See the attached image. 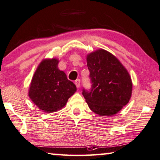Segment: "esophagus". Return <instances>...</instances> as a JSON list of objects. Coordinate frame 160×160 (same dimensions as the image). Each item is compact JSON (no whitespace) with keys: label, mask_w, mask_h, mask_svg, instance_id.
Returning a JSON list of instances; mask_svg holds the SVG:
<instances>
[{"label":"esophagus","mask_w":160,"mask_h":160,"mask_svg":"<svg viewBox=\"0 0 160 160\" xmlns=\"http://www.w3.org/2000/svg\"><path fill=\"white\" fill-rule=\"evenodd\" d=\"M75 84L76 85V87L78 88H80V79H78L75 81Z\"/></svg>","instance_id":"obj_1"}]
</instances>
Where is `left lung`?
Returning <instances> with one entry per match:
<instances>
[{"mask_svg": "<svg viewBox=\"0 0 160 160\" xmlns=\"http://www.w3.org/2000/svg\"><path fill=\"white\" fill-rule=\"evenodd\" d=\"M87 65L92 82L91 90H83L88 107L100 116L118 113L129 102L132 91L131 77L112 53L98 49L88 54Z\"/></svg>", "mask_w": 160, "mask_h": 160, "instance_id": "obj_1", "label": "left lung"}]
</instances>
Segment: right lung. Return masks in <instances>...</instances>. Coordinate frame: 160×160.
I'll return each mask as SVG.
<instances>
[{
  "mask_svg": "<svg viewBox=\"0 0 160 160\" xmlns=\"http://www.w3.org/2000/svg\"><path fill=\"white\" fill-rule=\"evenodd\" d=\"M59 60L48 58L40 62L30 82L28 96L40 110L55 112L64 108L77 88L58 68Z\"/></svg>",
  "mask_w": 160,
  "mask_h": 160,
  "instance_id": "add662e5",
  "label": "right lung"
}]
</instances>
